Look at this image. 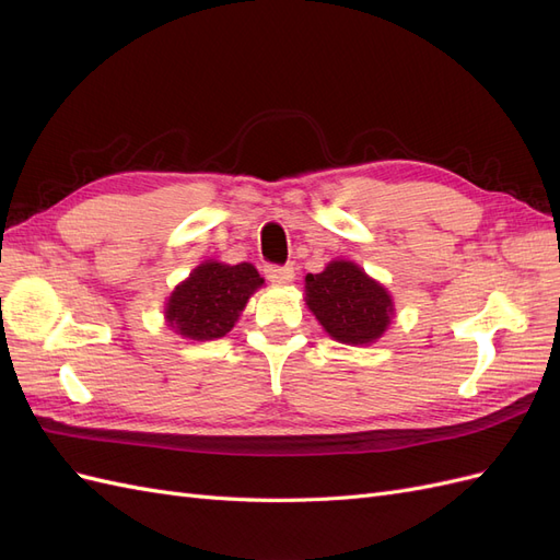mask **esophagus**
<instances>
[{"mask_svg": "<svg viewBox=\"0 0 560 560\" xmlns=\"http://www.w3.org/2000/svg\"><path fill=\"white\" fill-rule=\"evenodd\" d=\"M264 273H266V278L270 280V282H276V284H284V282H292V278H294V268L287 264V266H278V264H268L266 268H264Z\"/></svg>", "mask_w": 560, "mask_h": 560, "instance_id": "1", "label": "esophagus"}]
</instances>
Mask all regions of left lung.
<instances>
[{
  "instance_id": "obj_1",
  "label": "left lung",
  "mask_w": 560,
  "mask_h": 560,
  "mask_svg": "<svg viewBox=\"0 0 560 560\" xmlns=\"http://www.w3.org/2000/svg\"><path fill=\"white\" fill-rule=\"evenodd\" d=\"M306 303L319 325L341 343H374L393 317V299L352 261H331L306 276Z\"/></svg>"
}]
</instances>
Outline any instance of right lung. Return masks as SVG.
<instances>
[{"label": "right lung", "mask_w": 560, "mask_h": 560, "mask_svg": "<svg viewBox=\"0 0 560 560\" xmlns=\"http://www.w3.org/2000/svg\"><path fill=\"white\" fill-rule=\"evenodd\" d=\"M264 284L252 264H200L165 306L171 327L194 341H212L229 334L249 294Z\"/></svg>", "instance_id": "add662e5"}]
</instances>
